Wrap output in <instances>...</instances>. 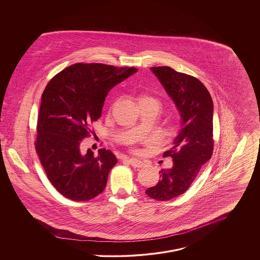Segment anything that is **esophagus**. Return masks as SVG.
I'll use <instances>...</instances> for the list:
<instances>
[{"label": "esophagus", "instance_id": "esophagus-1", "mask_svg": "<svg viewBox=\"0 0 260 260\" xmlns=\"http://www.w3.org/2000/svg\"><path fill=\"white\" fill-rule=\"evenodd\" d=\"M126 161H128V163L134 168H142L144 166L143 162L139 160H136V159H127Z\"/></svg>", "mask_w": 260, "mask_h": 260}]
</instances>
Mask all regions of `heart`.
I'll return each instance as SVG.
<instances>
[{"mask_svg":"<svg viewBox=\"0 0 260 260\" xmlns=\"http://www.w3.org/2000/svg\"><path fill=\"white\" fill-rule=\"evenodd\" d=\"M143 100H154V101H157L156 99H154V98H152V97H146V98H144ZM158 102V101H157Z\"/></svg>","mask_w":260,"mask_h":260,"instance_id":"b5f03b06","label":"heart"}]
</instances>
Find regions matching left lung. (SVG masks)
Masks as SVG:
<instances>
[{
	"instance_id": "8db88e82",
	"label": "left lung",
	"mask_w": 260,
	"mask_h": 260,
	"mask_svg": "<svg viewBox=\"0 0 260 260\" xmlns=\"http://www.w3.org/2000/svg\"><path fill=\"white\" fill-rule=\"evenodd\" d=\"M151 71L182 117V128L174 146L163 155L173 159V167L161 170V180L145 191L151 199L163 202L183 194L212 158L213 103L209 90L198 78L169 67H155Z\"/></svg>"
}]
</instances>
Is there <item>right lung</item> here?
I'll use <instances>...</instances> for the list:
<instances>
[{"label": "right lung", "instance_id": "1", "mask_svg": "<svg viewBox=\"0 0 260 260\" xmlns=\"http://www.w3.org/2000/svg\"><path fill=\"white\" fill-rule=\"evenodd\" d=\"M138 71L103 63H75L47 83L38 116L36 151L47 179L62 196L85 202L101 193L117 158L106 149L80 151L90 124L101 116L105 97Z\"/></svg>", "mask_w": 260, "mask_h": 260}]
</instances>
